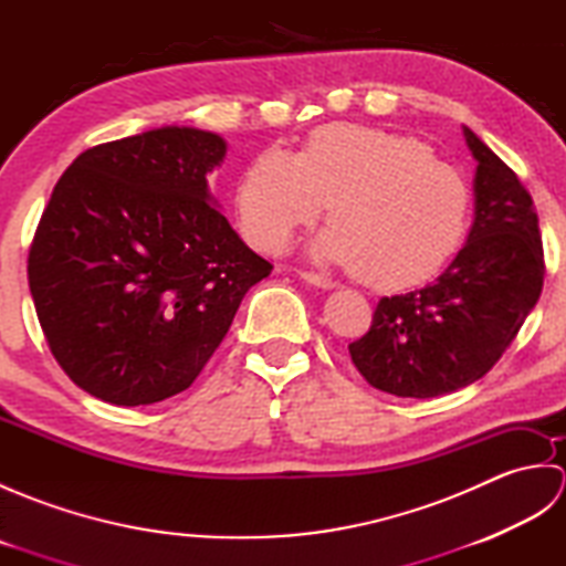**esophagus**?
<instances>
[{
  "mask_svg": "<svg viewBox=\"0 0 566 566\" xmlns=\"http://www.w3.org/2000/svg\"><path fill=\"white\" fill-rule=\"evenodd\" d=\"M298 276H302V280L308 282V284L321 286V290H333V286H335V282L328 280V276H323L318 272H311V270H302V272H298Z\"/></svg>",
  "mask_w": 566,
  "mask_h": 566,
  "instance_id": "34e87169",
  "label": "esophagus"
}]
</instances>
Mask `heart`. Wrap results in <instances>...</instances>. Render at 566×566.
<instances>
[{
	"label": "heart",
	"instance_id": "obj_1",
	"mask_svg": "<svg viewBox=\"0 0 566 566\" xmlns=\"http://www.w3.org/2000/svg\"><path fill=\"white\" fill-rule=\"evenodd\" d=\"M326 203L331 226L316 255L350 264L359 282L379 290H406L454 255L472 195L464 175L423 140L359 124L318 126L298 158L260 153L235 189L243 233L268 252L290 245Z\"/></svg>",
	"mask_w": 566,
	"mask_h": 566
}]
</instances>
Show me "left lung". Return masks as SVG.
Wrapping results in <instances>:
<instances>
[{
    "mask_svg": "<svg viewBox=\"0 0 566 566\" xmlns=\"http://www.w3.org/2000/svg\"><path fill=\"white\" fill-rule=\"evenodd\" d=\"M476 158L474 226L436 282L381 296L363 338L347 345L367 384L430 399L482 379L537 304L545 252L531 191L464 126Z\"/></svg>",
    "mask_w": 566,
    "mask_h": 566,
    "instance_id": "8db88e82",
    "label": "left lung"
}]
</instances>
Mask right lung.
<instances>
[{
	"instance_id": "1",
	"label": "right lung",
	"mask_w": 566,
	"mask_h": 566,
	"mask_svg": "<svg viewBox=\"0 0 566 566\" xmlns=\"http://www.w3.org/2000/svg\"><path fill=\"white\" fill-rule=\"evenodd\" d=\"M226 143L167 126L77 155L29 250L35 314L57 365L97 399L185 391L272 272L213 207Z\"/></svg>"
}]
</instances>
